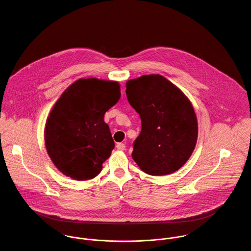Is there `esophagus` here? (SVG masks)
Masks as SVG:
<instances>
[{
  "mask_svg": "<svg viewBox=\"0 0 251 251\" xmlns=\"http://www.w3.org/2000/svg\"><path fill=\"white\" fill-rule=\"evenodd\" d=\"M116 148H117V150H120V151H123V150H125V148H126V146H125V144L124 143H117L116 144Z\"/></svg>",
  "mask_w": 251,
  "mask_h": 251,
  "instance_id": "esophagus-1",
  "label": "esophagus"
}]
</instances>
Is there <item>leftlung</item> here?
Instances as JSON below:
<instances>
[{
    "mask_svg": "<svg viewBox=\"0 0 251 251\" xmlns=\"http://www.w3.org/2000/svg\"><path fill=\"white\" fill-rule=\"evenodd\" d=\"M126 96L141 119L132 157L144 173L176 172L193 153L198 121L189 99L159 75L129 80Z\"/></svg>",
    "mask_w": 251,
    "mask_h": 251,
    "instance_id": "obj_1",
    "label": "left lung"
}]
</instances>
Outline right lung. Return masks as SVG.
Instances as JSON below:
<instances>
[{"label":"right lung","instance_id":"obj_1","mask_svg":"<svg viewBox=\"0 0 251 251\" xmlns=\"http://www.w3.org/2000/svg\"><path fill=\"white\" fill-rule=\"evenodd\" d=\"M120 98L117 82L79 79L58 99L48 117L45 144L60 172L76 180L96 177L115 142L105 113Z\"/></svg>","mask_w":251,"mask_h":251}]
</instances>
